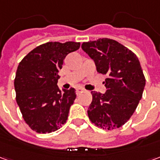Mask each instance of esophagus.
Masks as SVG:
<instances>
[{
  "instance_id": "1",
  "label": "esophagus",
  "mask_w": 160,
  "mask_h": 160,
  "mask_svg": "<svg viewBox=\"0 0 160 160\" xmlns=\"http://www.w3.org/2000/svg\"><path fill=\"white\" fill-rule=\"evenodd\" d=\"M85 92V89L81 88V87H79V88H77V89H76V93L77 94H80V93H81V92Z\"/></svg>"
}]
</instances>
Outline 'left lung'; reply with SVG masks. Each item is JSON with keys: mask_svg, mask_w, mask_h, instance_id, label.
Here are the masks:
<instances>
[{"mask_svg": "<svg viewBox=\"0 0 160 160\" xmlns=\"http://www.w3.org/2000/svg\"><path fill=\"white\" fill-rule=\"evenodd\" d=\"M81 48L93 60L97 71L107 74V91L92 92V101L87 114L91 122L104 129L122 127L135 111L146 85L136 55L116 40L99 38L85 42Z\"/></svg>", "mask_w": 160, "mask_h": 160, "instance_id": "left-lung-1", "label": "left lung"}]
</instances>
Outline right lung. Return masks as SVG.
<instances>
[{"instance_id":"obj_1","label":"right lung","mask_w":160,"mask_h":160,"mask_svg":"<svg viewBox=\"0 0 160 160\" xmlns=\"http://www.w3.org/2000/svg\"><path fill=\"white\" fill-rule=\"evenodd\" d=\"M77 42H48L38 46L19 62L14 79L16 101L22 117L32 130L51 133L66 122L76 98L74 88L57 86L63 60L80 48Z\"/></svg>"}]
</instances>
